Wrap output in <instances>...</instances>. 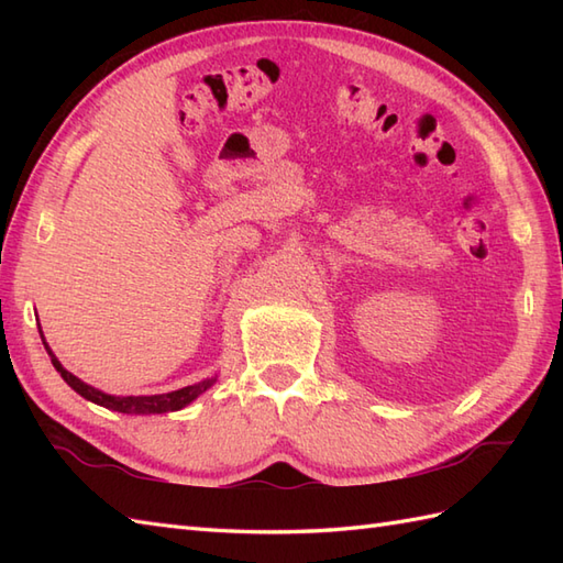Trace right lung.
<instances>
[{"label": "right lung", "instance_id": "add662e5", "mask_svg": "<svg viewBox=\"0 0 563 563\" xmlns=\"http://www.w3.org/2000/svg\"><path fill=\"white\" fill-rule=\"evenodd\" d=\"M38 331H41V327H38ZM41 339H43V333H41ZM43 345H45L47 355H51L55 369H57L59 375H63V379L67 382L71 389H75L77 394H81L84 399H89V401L99 404V406H106V409H111V411H121V413H166V411H178V409H184L186 404L194 401L196 397H200V394L206 391L214 382V379H202V382H198V385H190V387L176 389V391H169V394H154V397H111V394H103L99 389H93L91 385H87V382H81L71 373H67V369L59 365L55 353L47 349L45 339H43Z\"/></svg>", "mask_w": 563, "mask_h": 563}]
</instances>
